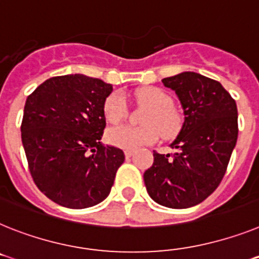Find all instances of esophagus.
Wrapping results in <instances>:
<instances>
[{
	"instance_id": "34e87169",
	"label": "esophagus",
	"mask_w": 259,
	"mask_h": 259,
	"mask_svg": "<svg viewBox=\"0 0 259 259\" xmlns=\"http://www.w3.org/2000/svg\"><path fill=\"white\" fill-rule=\"evenodd\" d=\"M135 152L134 151H130V149H127V151H124V156L127 157V158H130V157L134 156Z\"/></svg>"
}]
</instances>
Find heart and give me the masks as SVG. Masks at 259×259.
<instances>
[{
    "mask_svg": "<svg viewBox=\"0 0 259 259\" xmlns=\"http://www.w3.org/2000/svg\"><path fill=\"white\" fill-rule=\"evenodd\" d=\"M136 99L151 107L145 114V127L118 125L110 128L106 139L111 145L121 149H139L156 143L160 135L170 138L181 127V116L173 107L171 97L158 88H143L136 93ZM103 114L110 124H118L128 115V105L121 93H111L103 103Z\"/></svg>",
    "mask_w": 259,
    "mask_h": 259,
    "instance_id": "obj_1",
    "label": "heart"
}]
</instances>
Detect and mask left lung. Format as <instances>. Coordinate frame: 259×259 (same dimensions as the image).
I'll return each instance as SVG.
<instances>
[{
  "label": "left lung",
  "mask_w": 259,
  "mask_h": 259,
  "mask_svg": "<svg viewBox=\"0 0 259 259\" xmlns=\"http://www.w3.org/2000/svg\"><path fill=\"white\" fill-rule=\"evenodd\" d=\"M182 103L185 121L170 147L171 154L154 151L144 173L148 194L169 208L202 203L219 187L237 141V106L222 83L194 72L162 79Z\"/></svg>",
  "instance_id": "1"
}]
</instances>
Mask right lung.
I'll list each match as a JSON object with an SVG mask.
<instances>
[{
    "label": "right lung",
    "mask_w": 259,
    "mask_h": 259,
    "mask_svg": "<svg viewBox=\"0 0 259 259\" xmlns=\"http://www.w3.org/2000/svg\"><path fill=\"white\" fill-rule=\"evenodd\" d=\"M110 83L83 74L48 78L26 99L21 131L37 189L57 204L88 208L111 191L124 162L121 149L101 141Z\"/></svg>",
    "instance_id": "right-lung-1"
}]
</instances>
